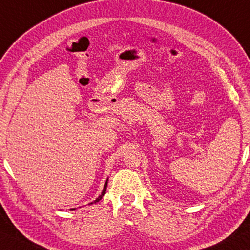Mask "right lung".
<instances>
[{
	"mask_svg": "<svg viewBox=\"0 0 250 250\" xmlns=\"http://www.w3.org/2000/svg\"><path fill=\"white\" fill-rule=\"evenodd\" d=\"M107 181H108V179H107ZM107 181H106V183H105V186H104V189H103V192H102V194L99 195V197L96 199V200L94 201V202H90L89 205H93V203H96V202H98L99 200H101V199L104 197V195H105V193H106V189H107ZM71 210H75V209H71Z\"/></svg>",
	"mask_w": 250,
	"mask_h": 250,
	"instance_id": "obj_1",
	"label": "right lung"
}]
</instances>
